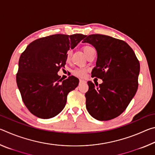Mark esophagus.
<instances>
[{
    "label": "esophagus",
    "instance_id": "esophagus-1",
    "mask_svg": "<svg viewBox=\"0 0 155 155\" xmlns=\"http://www.w3.org/2000/svg\"><path fill=\"white\" fill-rule=\"evenodd\" d=\"M84 83H85V81H84V80H83V79H80V80H79V83H80V84Z\"/></svg>",
    "mask_w": 155,
    "mask_h": 155
}]
</instances>
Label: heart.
<instances>
[{
    "label": "heart",
    "instance_id": "1",
    "mask_svg": "<svg viewBox=\"0 0 155 155\" xmlns=\"http://www.w3.org/2000/svg\"><path fill=\"white\" fill-rule=\"evenodd\" d=\"M92 49H94V48L89 46H85L83 47V51L84 52V53L85 54V55H87L89 52H90V51H91ZM70 58V52H68L66 54V61H69ZM86 72H87V70L85 69V68H76V69H74L72 71V74L74 76H76V77H85Z\"/></svg>",
    "mask_w": 155,
    "mask_h": 155
}]
</instances>
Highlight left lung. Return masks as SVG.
Returning a JSON list of instances; mask_svg holds the SVG:
<instances>
[{
    "mask_svg": "<svg viewBox=\"0 0 155 155\" xmlns=\"http://www.w3.org/2000/svg\"><path fill=\"white\" fill-rule=\"evenodd\" d=\"M83 43L92 45L97 51L96 67L91 77L103 83L88 81L86 108L100 121L114 119L127 109L138 88L140 65L134 51L125 41L108 35L86 36Z\"/></svg>",
    "mask_w": 155,
    "mask_h": 155,
    "instance_id": "1",
    "label": "left lung"
}]
</instances>
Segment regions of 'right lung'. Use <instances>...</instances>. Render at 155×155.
<instances>
[{
  "label": "right lung",
  "mask_w": 155,
  "mask_h": 155,
  "mask_svg": "<svg viewBox=\"0 0 155 155\" xmlns=\"http://www.w3.org/2000/svg\"><path fill=\"white\" fill-rule=\"evenodd\" d=\"M85 35L56 34L38 39L20 55L16 75L18 87L29 111L42 119L58 115L65 106L67 96L79 80L71 76L59 79L57 72L65 68L66 54Z\"/></svg>",
  "instance_id": "add662e5"
}]
</instances>
